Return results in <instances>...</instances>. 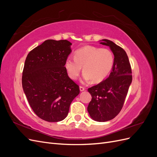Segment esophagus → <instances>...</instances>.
<instances>
[{"instance_id": "obj_1", "label": "esophagus", "mask_w": 157, "mask_h": 157, "mask_svg": "<svg viewBox=\"0 0 157 157\" xmlns=\"http://www.w3.org/2000/svg\"><path fill=\"white\" fill-rule=\"evenodd\" d=\"M84 90H85V88H84V87H83V86H80V92L84 91Z\"/></svg>"}]
</instances>
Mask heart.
Returning <instances> with one entry per match:
<instances>
[{
    "label": "heart",
    "instance_id": "1",
    "mask_svg": "<svg viewBox=\"0 0 157 157\" xmlns=\"http://www.w3.org/2000/svg\"><path fill=\"white\" fill-rule=\"evenodd\" d=\"M113 64L114 56L109 50L84 46L75 52V58L67 59L65 68L69 77L76 80L83 67V78L98 83L107 77Z\"/></svg>",
    "mask_w": 157,
    "mask_h": 157
}]
</instances>
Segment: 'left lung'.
Here are the masks:
<instances>
[{"label":"left lung","instance_id":"left-lung-1","mask_svg":"<svg viewBox=\"0 0 157 157\" xmlns=\"http://www.w3.org/2000/svg\"><path fill=\"white\" fill-rule=\"evenodd\" d=\"M100 44L110 47L114 54V64L109 77L88 89L92 100L88 111L92 119L105 122L120 113L132 80V69L124 50L113 42L103 39Z\"/></svg>","mask_w":157,"mask_h":157}]
</instances>
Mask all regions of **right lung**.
Here are the masks:
<instances>
[{
	"label": "right lung",
	"instance_id": "obj_1",
	"mask_svg": "<svg viewBox=\"0 0 157 157\" xmlns=\"http://www.w3.org/2000/svg\"><path fill=\"white\" fill-rule=\"evenodd\" d=\"M67 40H46L28 54L22 87L33 111L41 119L59 122L67 116L71 102L80 93L65 63L71 52Z\"/></svg>",
	"mask_w": 157,
	"mask_h": 157
}]
</instances>
